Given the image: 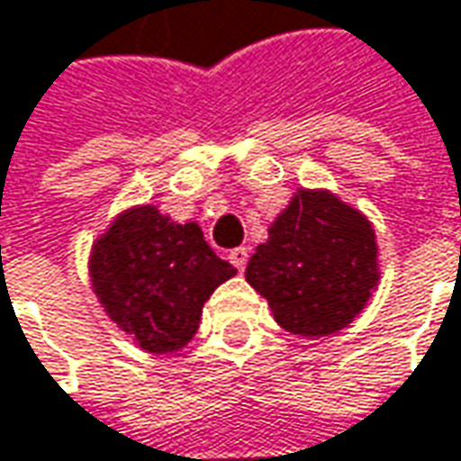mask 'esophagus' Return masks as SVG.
Wrapping results in <instances>:
<instances>
[{
	"instance_id": "esophagus-1",
	"label": "esophagus",
	"mask_w": 461,
	"mask_h": 461,
	"mask_svg": "<svg viewBox=\"0 0 461 461\" xmlns=\"http://www.w3.org/2000/svg\"><path fill=\"white\" fill-rule=\"evenodd\" d=\"M228 259L233 262V267H236L239 273H244V267H247V259H249V249H247V247L230 249V254H228Z\"/></svg>"
}]
</instances>
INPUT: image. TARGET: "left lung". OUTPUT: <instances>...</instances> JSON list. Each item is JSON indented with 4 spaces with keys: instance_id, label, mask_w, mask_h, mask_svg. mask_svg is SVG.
Instances as JSON below:
<instances>
[{
    "instance_id": "1",
    "label": "left lung",
    "mask_w": 461,
    "mask_h": 461,
    "mask_svg": "<svg viewBox=\"0 0 461 461\" xmlns=\"http://www.w3.org/2000/svg\"><path fill=\"white\" fill-rule=\"evenodd\" d=\"M280 328L320 339L365 310L380 280L370 220L325 188H302L247 265Z\"/></svg>"
}]
</instances>
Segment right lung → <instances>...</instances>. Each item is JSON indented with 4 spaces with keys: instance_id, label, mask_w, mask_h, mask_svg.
Masks as SVG:
<instances>
[{
    "instance_id": "right-lung-1",
    "label": "right lung",
    "mask_w": 461,
    "mask_h": 461,
    "mask_svg": "<svg viewBox=\"0 0 461 461\" xmlns=\"http://www.w3.org/2000/svg\"><path fill=\"white\" fill-rule=\"evenodd\" d=\"M91 285L117 328L144 351L188 344L212 291L236 276L214 254L196 222H173L157 207H131L94 241Z\"/></svg>"
}]
</instances>
